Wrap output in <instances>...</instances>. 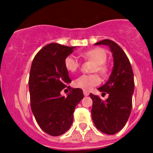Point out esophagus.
I'll return each mask as SVG.
<instances>
[{"label": "esophagus", "mask_w": 153, "mask_h": 153, "mask_svg": "<svg viewBox=\"0 0 153 153\" xmlns=\"http://www.w3.org/2000/svg\"><path fill=\"white\" fill-rule=\"evenodd\" d=\"M83 94H84V96H89V94H90V93H89L88 91H86V90H83Z\"/></svg>", "instance_id": "esophagus-1"}]
</instances>
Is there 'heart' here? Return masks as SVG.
Masks as SVG:
<instances>
[{
	"label": "heart",
	"mask_w": 153,
	"mask_h": 153,
	"mask_svg": "<svg viewBox=\"0 0 153 153\" xmlns=\"http://www.w3.org/2000/svg\"><path fill=\"white\" fill-rule=\"evenodd\" d=\"M83 56L86 60H91L95 62L96 65L93 71H97L102 75L107 74V67L104 63L106 62V53L101 48H94L83 53ZM65 67L70 72H75L79 67V61L76 56L69 55L64 60ZM100 83V78L97 74H82L74 81V86L83 90H90L93 86Z\"/></svg>",
	"instance_id": "heart-1"
}]
</instances>
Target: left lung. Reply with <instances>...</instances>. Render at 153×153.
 <instances>
[{
    "instance_id": "left-lung-1",
    "label": "left lung",
    "mask_w": 153,
    "mask_h": 153,
    "mask_svg": "<svg viewBox=\"0 0 153 153\" xmlns=\"http://www.w3.org/2000/svg\"><path fill=\"white\" fill-rule=\"evenodd\" d=\"M106 45L113 57V68L109 79L98 90L109 94L106 100L90 94L93 100L91 114L93 123L100 132L116 134L124 127L132 110L134 76L132 66L123 49L111 40H101L95 45Z\"/></svg>"
}]
</instances>
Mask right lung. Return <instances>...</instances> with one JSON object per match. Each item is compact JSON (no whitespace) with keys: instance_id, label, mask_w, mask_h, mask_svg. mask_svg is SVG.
I'll use <instances>...</instances> for the list:
<instances>
[{"instance_id":"add662e5","label":"right lung","mask_w":153,"mask_h":153,"mask_svg":"<svg viewBox=\"0 0 153 153\" xmlns=\"http://www.w3.org/2000/svg\"><path fill=\"white\" fill-rule=\"evenodd\" d=\"M74 48L50 44L36 53L31 64L28 82L31 110L42 130L53 136L70 129L74 109L83 98L81 89L67 86L71 79L64 60ZM66 87L70 93L67 97H62L60 92Z\"/></svg>"}]
</instances>
